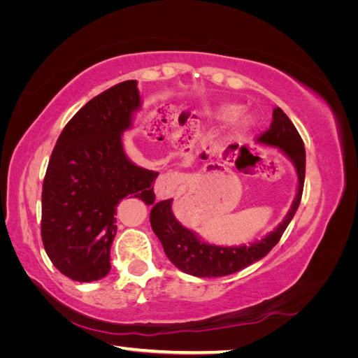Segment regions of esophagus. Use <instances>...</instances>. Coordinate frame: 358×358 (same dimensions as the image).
Instances as JSON below:
<instances>
[{
    "mask_svg": "<svg viewBox=\"0 0 358 358\" xmlns=\"http://www.w3.org/2000/svg\"><path fill=\"white\" fill-rule=\"evenodd\" d=\"M183 180H185V178H183V175H180L178 171H169L166 175H161L154 185L157 199L162 200V199H169L175 196L179 185Z\"/></svg>",
    "mask_w": 358,
    "mask_h": 358,
    "instance_id": "esophagus-1",
    "label": "esophagus"
}]
</instances>
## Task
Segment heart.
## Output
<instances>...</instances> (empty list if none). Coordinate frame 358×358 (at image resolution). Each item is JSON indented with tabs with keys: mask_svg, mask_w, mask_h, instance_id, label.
Masks as SVG:
<instances>
[{
	"mask_svg": "<svg viewBox=\"0 0 358 358\" xmlns=\"http://www.w3.org/2000/svg\"><path fill=\"white\" fill-rule=\"evenodd\" d=\"M237 112H239V109H237V106H224L220 109L218 112V116L221 119H229L231 116H234Z\"/></svg>",
	"mask_w": 358,
	"mask_h": 358,
	"instance_id": "b5f03b06",
	"label": "heart"
}]
</instances>
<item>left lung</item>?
Returning a JSON list of instances; mask_svg holds the SVG:
<instances>
[{"instance_id":"1","label":"left lung","mask_w":358,"mask_h":358,"mask_svg":"<svg viewBox=\"0 0 358 358\" xmlns=\"http://www.w3.org/2000/svg\"><path fill=\"white\" fill-rule=\"evenodd\" d=\"M258 142L278 146L288 158L292 159L296 166L299 191L285 220L276 227L275 231L267 234L264 239L252 243L251 246L221 248L201 242L196 234L180 225L171 213V199L155 203L152 210H150V225H152L154 233L161 241L170 262L180 268L182 272L199 278H220L236 273L267 255V252L272 251V248L280 241V237L287 230L288 224L299 208L303 185H305V145H303L297 128L280 107L273 109V121L267 131L258 136Z\"/></svg>"}]
</instances>
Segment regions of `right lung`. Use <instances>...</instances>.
<instances>
[{
    "mask_svg": "<svg viewBox=\"0 0 358 358\" xmlns=\"http://www.w3.org/2000/svg\"><path fill=\"white\" fill-rule=\"evenodd\" d=\"M138 107L137 82L117 83L70 119L52 150L41 192V241L52 264L78 282L110 272L119 201L155 200L158 171L137 167L122 149L121 136Z\"/></svg>",
    "mask_w": 358,
    "mask_h": 358,
    "instance_id": "add662e5",
    "label": "right lung"
}]
</instances>
